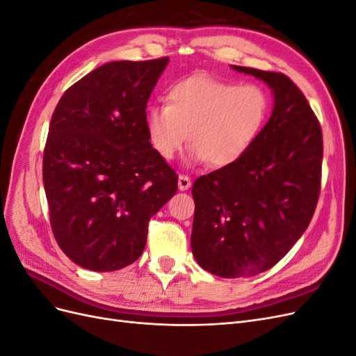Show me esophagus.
I'll return each mask as SVG.
<instances>
[{
    "instance_id": "obj_1",
    "label": "esophagus",
    "mask_w": 356,
    "mask_h": 356,
    "mask_svg": "<svg viewBox=\"0 0 356 356\" xmlns=\"http://www.w3.org/2000/svg\"><path fill=\"white\" fill-rule=\"evenodd\" d=\"M191 187V179H190V177H187V175H179V178H178V188L181 190V191H186V190H188Z\"/></svg>"
}]
</instances>
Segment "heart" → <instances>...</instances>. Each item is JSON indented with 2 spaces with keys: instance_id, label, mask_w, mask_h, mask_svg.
<instances>
[{
  "instance_id": "heart-1",
  "label": "heart",
  "mask_w": 356,
  "mask_h": 356,
  "mask_svg": "<svg viewBox=\"0 0 356 356\" xmlns=\"http://www.w3.org/2000/svg\"><path fill=\"white\" fill-rule=\"evenodd\" d=\"M166 104L147 110L148 141L170 160L188 141L190 156L212 168L239 161L257 143L270 114V96L260 84H238L195 74L169 88Z\"/></svg>"
}]
</instances>
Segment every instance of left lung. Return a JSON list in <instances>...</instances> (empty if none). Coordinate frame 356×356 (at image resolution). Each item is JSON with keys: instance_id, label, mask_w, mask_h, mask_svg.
Wrapping results in <instances>:
<instances>
[{"instance_id": "8db88e82", "label": "left lung", "mask_w": 356, "mask_h": 356, "mask_svg": "<svg viewBox=\"0 0 356 356\" xmlns=\"http://www.w3.org/2000/svg\"><path fill=\"white\" fill-rule=\"evenodd\" d=\"M263 80L275 96L260 138L234 165L199 177L191 251L221 277L273 267L301 238L321 193L322 129L294 81L282 72L233 65Z\"/></svg>"}]
</instances>
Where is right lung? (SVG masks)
<instances>
[{"label":"right lung","instance_id":"1","mask_svg":"<svg viewBox=\"0 0 356 356\" xmlns=\"http://www.w3.org/2000/svg\"><path fill=\"white\" fill-rule=\"evenodd\" d=\"M169 58L117 60L62 95L51 115L42 182L55 239L88 270L113 272L141 257L153 215L178 177L148 141L145 108Z\"/></svg>","mask_w":356,"mask_h":356}]
</instances>
